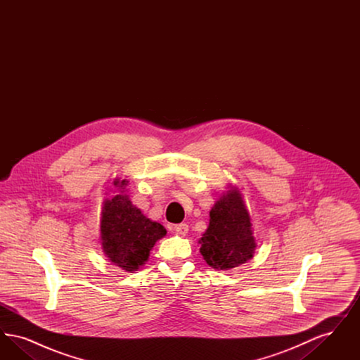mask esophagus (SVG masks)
<instances>
[{
    "mask_svg": "<svg viewBox=\"0 0 360 360\" xmlns=\"http://www.w3.org/2000/svg\"><path fill=\"white\" fill-rule=\"evenodd\" d=\"M174 232L178 233V235L185 236L188 232V224H176V225H174Z\"/></svg>",
    "mask_w": 360,
    "mask_h": 360,
    "instance_id": "1",
    "label": "esophagus"
}]
</instances>
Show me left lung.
I'll return each instance as SVG.
<instances>
[{
    "mask_svg": "<svg viewBox=\"0 0 360 360\" xmlns=\"http://www.w3.org/2000/svg\"><path fill=\"white\" fill-rule=\"evenodd\" d=\"M209 216V226L200 239V252L210 267L229 270L254 257L257 243L239 188H232L223 194Z\"/></svg>",
    "mask_w": 360,
    "mask_h": 360,
    "instance_id": "left-lung-1",
    "label": "left lung"
}]
</instances>
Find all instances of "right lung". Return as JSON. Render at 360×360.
Listing matches in <instances>:
<instances>
[{
    "instance_id": "obj_1",
    "label": "right lung",
    "mask_w": 360,
    "mask_h": 360,
    "mask_svg": "<svg viewBox=\"0 0 360 360\" xmlns=\"http://www.w3.org/2000/svg\"><path fill=\"white\" fill-rule=\"evenodd\" d=\"M113 185L120 190L110 200L103 201L101 213V244L103 254L122 270L137 271L150 257L155 243L167 231L163 225L147 219L140 209L132 205L124 194L127 179H115Z\"/></svg>"
}]
</instances>
